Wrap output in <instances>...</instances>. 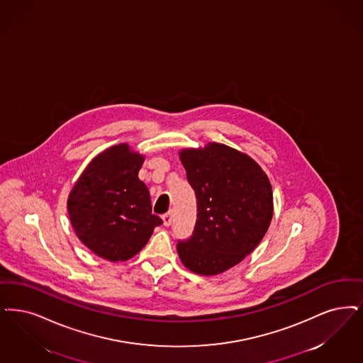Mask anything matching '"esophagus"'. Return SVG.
I'll return each instance as SVG.
<instances>
[{
    "mask_svg": "<svg viewBox=\"0 0 363 363\" xmlns=\"http://www.w3.org/2000/svg\"><path fill=\"white\" fill-rule=\"evenodd\" d=\"M163 224L166 225V227H169V225H172V223H173V212H167V213H164L163 216Z\"/></svg>",
    "mask_w": 363,
    "mask_h": 363,
    "instance_id": "1",
    "label": "esophagus"
}]
</instances>
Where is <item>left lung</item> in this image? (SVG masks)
I'll return each mask as SVG.
<instances>
[{"instance_id":"8db88e82","label":"left lung","mask_w":363,"mask_h":363,"mask_svg":"<svg viewBox=\"0 0 363 363\" xmlns=\"http://www.w3.org/2000/svg\"><path fill=\"white\" fill-rule=\"evenodd\" d=\"M197 199V220L177 251L193 273L216 276L259 245L273 218L272 185L246 154L220 143L179 152Z\"/></svg>"}]
</instances>
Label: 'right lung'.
I'll return each instance as SVG.
<instances>
[{
	"label": "right lung",
	"instance_id": "1",
	"mask_svg": "<svg viewBox=\"0 0 363 363\" xmlns=\"http://www.w3.org/2000/svg\"><path fill=\"white\" fill-rule=\"evenodd\" d=\"M143 160L125 143L109 147L87 164L69 194L74 231L106 261L130 259L163 223L152 213L150 191L138 177Z\"/></svg>",
	"mask_w": 363,
	"mask_h": 363
}]
</instances>
